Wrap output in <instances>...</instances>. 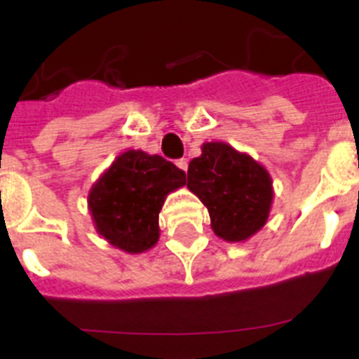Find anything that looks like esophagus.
I'll return each mask as SVG.
<instances>
[{"mask_svg": "<svg viewBox=\"0 0 359 359\" xmlns=\"http://www.w3.org/2000/svg\"><path fill=\"white\" fill-rule=\"evenodd\" d=\"M176 165H177V167H180V169H182V170H185V172H187V169H189V161H187L185 158H180V160L176 161Z\"/></svg>", "mask_w": 359, "mask_h": 359, "instance_id": "34e87169", "label": "esophagus"}]
</instances>
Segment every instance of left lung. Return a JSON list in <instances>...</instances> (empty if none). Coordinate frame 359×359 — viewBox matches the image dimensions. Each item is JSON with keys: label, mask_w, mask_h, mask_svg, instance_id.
Here are the masks:
<instances>
[{"label": "left lung", "mask_w": 359, "mask_h": 359, "mask_svg": "<svg viewBox=\"0 0 359 359\" xmlns=\"http://www.w3.org/2000/svg\"><path fill=\"white\" fill-rule=\"evenodd\" d=\"M187 172V187L208 208L212 230L224 241H244L264 226L271 207V177L248 154L223 142L203 145Z\"/></svg>", "instance_id": "8db88e82"}]
</instances>
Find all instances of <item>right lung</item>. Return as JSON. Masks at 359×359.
<instances>
[{
	"instance_id": "1",
	"label": "right lung",
	"mask_w": 359,
	"mask_h": 359,
	"mask_svg": "<svg viewBox=\"0 0 359 359\" xmlns=\"http://www.w3.org/2000/svg\"><path fill=\"white\" fill-rule=\"evenodd\" d=\"M185 177L182 169L158 154H120L88 199L98 233L123 252L152 248L160 237L158 215L165 196L185 185Z\"/></svg>"
}]
</instances>
